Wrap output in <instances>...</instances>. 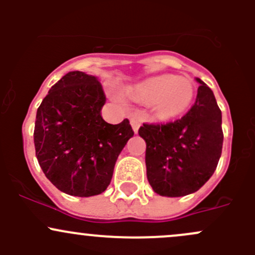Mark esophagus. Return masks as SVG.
I'll return each instance as SVG.
<instances>
[{
  "instance_id": "esophagus-1",
  "label": "esophagus",
  "mask_w": 255,
  "mask_h": 255,
  "mask_svg": "<svg viewBox=\"0 0 255 255\" xmlns=\"http://www.w3.org/2000/svg\"><path fill=\"white\" fill-rule=\"evenodd\" d=\"M130 126H132L133 130L137 133L138 129H139V127H140V120H139V118H138V117L130 118Z\"/></svg>"
}]
</instances>
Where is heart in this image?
<instances>
[{"label": "heart", "mask_w": 255, "mask_h": 255, "mask_svg": "<svg viewBox=\"0 0 255 255\" xmlns=\"http://www.w3.org/2000/svg\"><path fill=\"white\" fill-rule=\"evenodd\" d=\"M132 95L138 100L151 102L156 117L170 120L189 109L194 100L195 90L189 79L159 75L138 84L132 90Z\"/></svg>", "instance_id": "obj_1"}]
</instances>
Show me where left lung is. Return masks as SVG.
Returning <instances> with one entry per match:
<instances>
[{
  "mask_svg": "<svg viewBox=\"0 0 255 255\" xmlns=\"http://www.w3.org/2000/svg\"><path fill=\"white\" fill-rule=\"evenodd\" d=\"M200 84L196 101L180 120L143 123L146 177L156 194L179 197L197 191L212 176L222 153V113L212 90Z\"/></svg>",
  "mask_w": 255,
  "mask_h": 255,
  "instance_id": "1",
  "label": "left lung"
}]
</instances>
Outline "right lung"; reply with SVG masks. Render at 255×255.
Returning a JSON list of instances; mask_svg holds the SVG:
<instances>
[{
	"mask_svg": "<svg viewBox=\"0 0 255 255\" xmlns=\"http://www.w3.org/2000/svg\"><path fill=\"white\" fill-rule=\"evenodd\" d=\"M105 102L99 80L70 71L51 86L38 107L35 156L51 184L71 196L104 192L118 155L134 134L127 118L110 125L101 117Z\"/></svg>",
	"mask_w": 255,
	"mask_h": 255,
	"instance_id": "right-lung-1",
	"label": "right lung"
}]
</instances>
